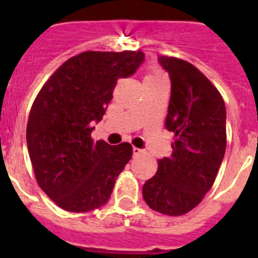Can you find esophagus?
Returning a JSON list of instances; mask_svg holds the SVG:
<instances>
[{
  "mask_svg": "<svg viewBox=\"0 0 258 258\" xmlns=\"http://www.w3.org/2000/svg\"><path fill=\"white\" fill-rule=\"evenodd\" d=\"M145 154V151L141 149H137V147H133V156L137 157V156H140V155Z\"/></svg>",
  "mask_w": 258,
  "mask_h": 258,
  "instance_id": "esophagus-1",
  "label": "esophagus"
}]
</instances>
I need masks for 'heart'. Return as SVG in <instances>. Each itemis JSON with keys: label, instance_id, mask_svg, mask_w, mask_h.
<instances>
[{"label": "heart", "instance_id": "heart-1", "mask_svg": "<svg viewBox=\"0 0 258 258\" xmlns=\"http://www.w3.org/2000/svg\"><path fill=\"white\" fill-rule=\"evenodd\" d=\"M161 80H165L163 72H160L159 70H152L146 75L145 83H154V81H161Z\"/></svg>", "mask_w": 258, "mask_h": 258}]
</instances>
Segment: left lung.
<instances>
[{"mask_svg":"<svg viewBox=\"0 0 258 258\" xmlns=\"http://www.w3.org/2000/svg\"><path fill=\"white\" fill-rule=\"evenodd\" d=\"M170 79L165 127L175 141L169 157L143 184L147 206L168 216L187 213L216 179L226 150V108L213 84L188 61L159 56Z\"/></svg>","mask_w":258,"mask_h":258,"instance_id":"8db88e82","label":"left lung"}]
</instances>
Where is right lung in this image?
Here are the masks:
<instances>
[{
    "label": "right lung",
    "instance_id": "right-lung-1",
    "mask_svg": "<svg viewBox=\"0 0 258 258\" xmlns=\"http://www.w3.org/2000/svg\"><path fill=\"white\" fill-rule=\"evenodd\" d=\"M142 51H85L64 61L31 108L27 147L37 183L56 206L89 212L108 202L133 149L92 140L118 79L136 74Z\"/></svg>",
    "mask_w": 258,
    "mask_h": 258
}]
</instances>
